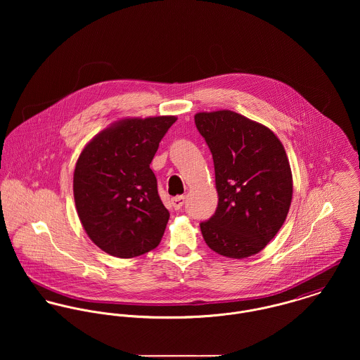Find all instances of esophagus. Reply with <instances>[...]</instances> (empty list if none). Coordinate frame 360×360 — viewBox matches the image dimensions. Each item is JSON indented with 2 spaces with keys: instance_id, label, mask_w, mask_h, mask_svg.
Instances as JSON below:
<instances>
[{
  "instance_id": "1",
  "label": "esophagus",
  "mask_w": 360,
  "mask_h": 360,
  "mask_svg": "<svg viewBox=\"0 0 360 360\" xmlns=\"http://www.w3.org/2000/svg\"><path fill=\"white\" fill-rule=\"evenodd\" d=\"M184 201H186V198H184L183 195L173 198V200H172V206H173V209H174V210H179V209H181L183 205H184Z\"/></svg>"
}]
</instances>
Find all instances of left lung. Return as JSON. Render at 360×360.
Listing matches in <instances>:
<instances>
[{
  "label": "left lung",
  "mask_w": 360,
  "mask_h": 360,
  "mask_svg": "<svg viewBox=\"0 0 360 360\" xmlns=\"http://www.w3.org/2000/svg\"><path fill=\"white\" fill-rule=\"evenodd\" d=\"M195 124L213 156L219 204L202 221L206 245L223 257L260 252L278 233L292 200L285 150L266 126L237 112H198Z\"/></svg>",
  "instance_id": "8db88e82"
}]
</instances>
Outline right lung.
<instances>
[{"label":"right lung","mask_w":360,"mask_h":360,"mask_svg":"<svg viewBox=\"0 0 360 360\" xmlns=\"http://www.w3.org/2000/svg\"><path fill=\"white\" fill-rule=\"evenodd\" d=\"M176 116L124 117L100 131L79 155L73 195L90 240L112 257L153 251L165 233L162 204L150 163Z\"/></svg>","instance_id":"add662e5"}]
</instances>
